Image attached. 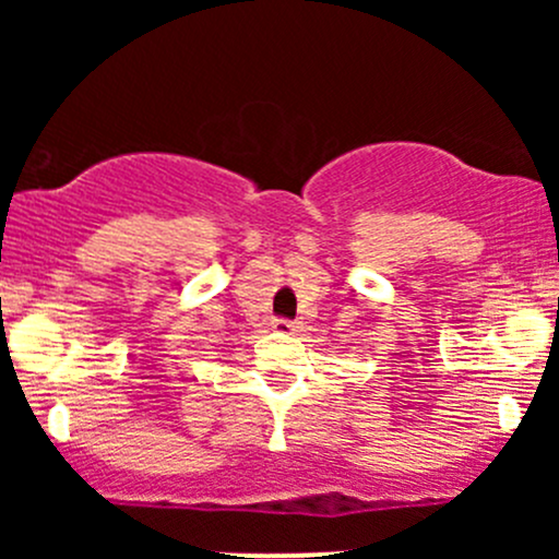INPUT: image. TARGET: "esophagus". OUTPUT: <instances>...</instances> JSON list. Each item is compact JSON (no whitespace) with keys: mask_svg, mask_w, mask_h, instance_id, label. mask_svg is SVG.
<instances>
[{"mask_svg":"<svg viewBox=\"0 0 559 559\" xmlns=\"http://www.w3.org/2000/svg\"><path fill=\"white\" fill-rule=\"evenodd\" d=\"M273 329L278 331V333H294L299 329L297 323H294V320H286V318H278V320H273Z\"/></svg>","mask_w":559,"mask_h":559,"instance_id":"1","label":"esophagus"}]
</instances>
